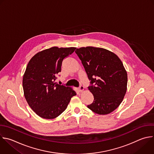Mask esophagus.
<instances>
[{
	"mask_svg": "<svg viewBox=\"0 0 154 154\" xmlns=\"http://www.w3.org/2000/svg\"><path fill=\"white\" fill-rule=\"evenodd\" d=\"M84 89H85V88H84V86H82V85L80 86H79V91H80V92H83V91H84Z\"/></svg>",
	"mask_w": 154,
	"mask_h": 154,
	"instance_id": "obj_1",
	"label": "esophagus"
}]
</instances>
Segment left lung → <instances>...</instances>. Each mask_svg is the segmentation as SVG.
<instances>
[{"label":"left lung","mask_w":154,"mask_h":154,"mask_svg":"<svg viewBox=\"0 0 154 154\" xmlns=\"http://www.w3.org/2000/svg\"><path fill=\"white\" fill-rule=\"evenodd\" d=\"M91 80L88 89L94 95L88 108L99 115L113 112L122 102L127 90L128 74L119 57L111 51L93 46L75 50Z\"/></svg>","instance_id":"obj_1"}]
</instances>
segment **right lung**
Here are the masks:
<instances>
[{
    "instance_id": "add662e5",
    "label": "right lung",
    "mask_w": 154,
    "mask_h": 154,
    "mask_svg": "<svg viewBox=\"0 0 154 154\" xmlns=\"http://www.w3.org/2000/svg\"><path fill=\"white\" fill-rule=\"evenodd\" d=\"M75 49L51 47L37 53L28 62L22 81L24 96L39 117L45 119L57 117L76 95L72 88L56 82L57 75L61 72L63 60Z\"/></svg>"
}]
</instances>
